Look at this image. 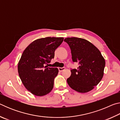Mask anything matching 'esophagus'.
I'll return each instance as SVG.
<instances>
[{
  "label": "esophagus",
  "instance_id": "esophagus-1",
  "mask_svg": "<svg viewBox=\"0 0 120 120\" xmlns=\"http://www.w3.org/2000/svg\"><path fill=\"white\" fill-rule=\"evenodd\" d=\"M58 69H59V71L60 72H62L64 70H65V68H64H64H60V67H59L58 68Z\"/></svg>",
  "mask_w": 120,
  "mask_h": 120
}]
</instances>
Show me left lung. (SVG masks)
I'll list each match as a JSON object with an SVG mask.
<instances>
[{"label": "left lung", "mask_w": 120, "mask_h": 120, "mask_svg": "<svg viewBox=\"0 0 120 120\" xmlns=\"http://www.w3.org/2000/svg\"><path fill=\"white\" fill-rule=\"evenodd\" d=\"M64 41L71 49L73 62L79 64L77 69L71 70V76L67 80L69 86L79 93L92 90L104 75V57L94 44L84 38H67Z\"/></svg>", "instance_id": "left-lung-1"}]
</instances>
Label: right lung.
<instances>
[{
  "mask_svg": "<svg viewBox=\"0 0 120 120\" xmlns=\"http://www.w3.org/2000/svg\"><path fill=\"white\" fill-rule=\"evenodd\" d=\"M63 41L64 38H38L24 50L18 63V72L24 86L32 94L42 96L51 92L59 70L45 64L54 58V51Z\"/></svg>",
  "mask_w": 120,
  "mask_h": 120,
  "instance_id": "add662e5",
  "label": "right lung"
}]
</instances>
